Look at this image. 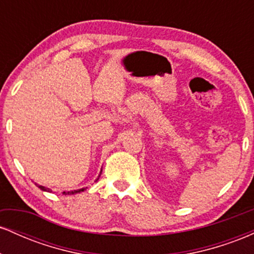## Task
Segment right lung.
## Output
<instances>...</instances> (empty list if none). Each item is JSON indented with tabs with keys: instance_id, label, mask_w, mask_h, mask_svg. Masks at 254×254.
Segmentation results:
<instances>
[{
	"instance_id": "1",
	"label": "right lung",
	"mask_w": 254,
	"mask_h": 254,
	"mask_svg": "<svg viewBox=\"0 0 254 254\" xmlns=\"http://www.w3.org/2000/svg\"><path fill=\"white\" fill-rule=\"evenodd\" d=\"M103 171V170H101ZM101 171H100V174H101ZM100 174H99V177H100ZM99 177H98V179L97 180H99ZM97 180H95V182H97ZM38 188L40 189V190H43V191H46V192H51L52 190L51 189H48V188H44V186H42V185H38ZM87 188H82V189H78V190H72V191H68V192H65L64 191L63 192V194H76V193H80V192H82V191H84L86 190Z\"/></svg>"
}]
</instances>
